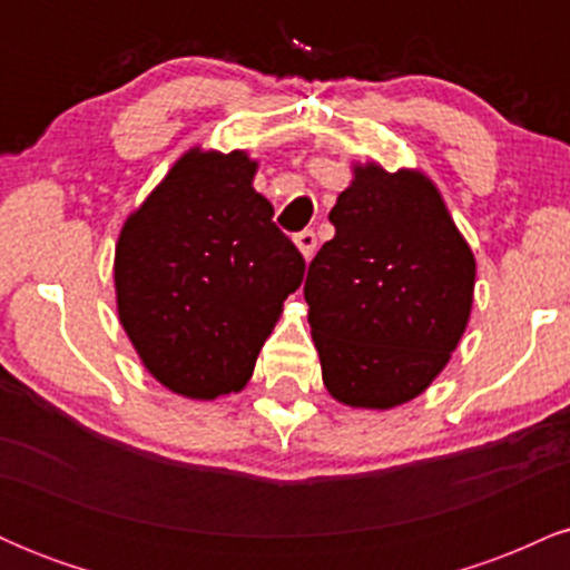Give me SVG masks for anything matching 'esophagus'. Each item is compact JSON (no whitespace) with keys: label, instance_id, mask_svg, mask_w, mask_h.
Wrapping results in <instances>:
<instances>
[{"label":"esophagus","instance_id":"34e87169","mask_svg":"<svg viewBox=\"0 0 570 570\" xmlns=\"http://www.w3.org/2000/svg\"><path fill=\"white\" fill-rule=\"evenodd\" d=\"M294 244H297L299 252H303L305 259H311L316 254V233L313 230H303L294 235Z\"/></svg>","mask_w":570,"mask_h":570}]
</instances>
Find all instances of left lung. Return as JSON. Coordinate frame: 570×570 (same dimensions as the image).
<instances>
[{
    "label": "left lung",
    "instance_id": "left-lung-1",
    "mask_svg": "<svg viewBox=\"0 0 570 570\" xmlns=\"http://www.w3.org/2000/svg\"><path fill=\"white\" fill-rule=\"evenodd\" d=\"M335 238L305 278L324 383L389 410L429 389L472 313L474 254L423 174L356 168L330 212Z\"/></svg>",
    "mask_w": 570,
    "mask_h": 570
}]
</instances>
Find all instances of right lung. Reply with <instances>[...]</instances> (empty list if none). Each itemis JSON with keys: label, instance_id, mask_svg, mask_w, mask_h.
I'll list each match as a JSON object with an SVG mask.
<instances>
[{"label": "right lung", "instance_id": "1", "mask_svg": "<svg viewBox=\"0 0 570 570\" xmlns=\"http://www.w3.org/2000/svg\"><path fill=\"white\" fill-rule=\"evenodd\" d=\"M244 153L189 149L117 240V313L144 367L189 399L246 385L305 259Z\"/></svg>", "mask_w": 570, "mask_h": 570}]
</instances>
